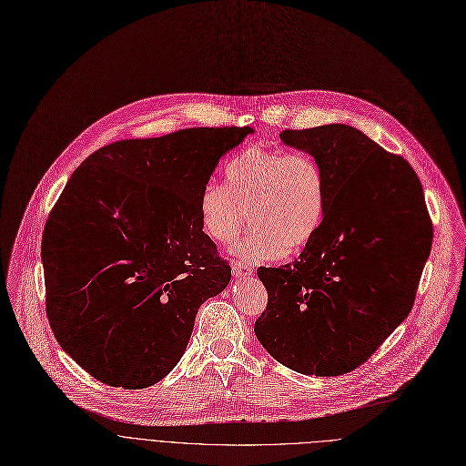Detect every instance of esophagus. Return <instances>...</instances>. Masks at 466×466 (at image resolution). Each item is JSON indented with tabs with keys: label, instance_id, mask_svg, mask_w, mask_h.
<instances>
[{
	"label": "esophagus",
	"instance_id": "34e87169",
	"mask_svg": "<svg viewBox=\"0 0 466 466\" xmlns=\"http://www.w3.org/2000/svg\"><path fill=\"white\" fill-rule=\"evenodd\" d=\"M232 274L236 278H248V276H252V267H248L241 261H232Z\"/></svg>",
	"mask_w": 466,
	"mask_h": 466
}]
</instances>
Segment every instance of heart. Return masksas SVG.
<instances>
[{
    "label": "heart",
    "mask_w": 466,
    "mask_h": 466,
    "mask_svg": "<svg viewBox=\"0 0 466 466\" xmlns=\"http://www.w3.org/2000/svg\"><path fill=\"white\" fill-rule=\"evenodd\" d=\"M328 208L326 177L307 153L248 147L225 168V185L208 183L199 196L205 232L230 243L247 225L250 232L232 252L248 263L298 254L319 234Z\"/></svg>",
    "instance_id": "1"
}]
</instances>
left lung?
Listing matches in <instances>:
<instances>
[{"mask_svg": "<svg viewBox=\"0 0 466 466\" xmlns=\"http://www.w3.org/2000/svg\"><path fill=\"white\" fill-rule=\"evenodd\" d=\"M279 137L317 159L328 208L298 259L258 268L268 301L254 333L292 371L344 375L411 311L433 238L422 187L400 155L348 124Z\"/></svg>", "mask_w": 466, "mask_h": 466, "instance_id": "obj_1", "label": "left lung"}]
</instances>
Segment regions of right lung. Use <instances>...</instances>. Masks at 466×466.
Here are the masks:
<instances>
[{
	"label": "right lung",
	"instance_id": "1",
	"mask_svg": "<svg viewBox=\"0 0 466 466\" xmlns=\"http://www.w3.org/2000/svg\"><path fill=\"white\" fill-rule=\"evenodd\" d=\"M254 129L190 127L107 144L75 170L44 228L46 307L62 350L96 380L140 390L181 360L230 265L199 196Z\"/></svg>",
	"mask_w": 466,
	"mask_h": 466
}]
</instances>
